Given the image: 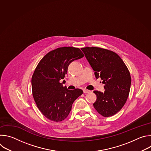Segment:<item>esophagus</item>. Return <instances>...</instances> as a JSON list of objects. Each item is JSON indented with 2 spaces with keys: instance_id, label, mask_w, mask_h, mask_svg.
Instances as JSON below:
<instances>
[{
  "instance_id": "34e87169",
  "label": "esophagus",
  "mask_w": 151,
  "mask_h": 151,
  "mask_svg": "<svg viewBox=\"0 0 151 151\" xmlns=\"http://www.w3.org/2000/svg\"><path fill=\"white\" fill-rule=\"evenodd\" d=\"M83 92L84 94H87V93H89L91 92V91L90 90H83Z\"/></svg>"
}]
</instances>
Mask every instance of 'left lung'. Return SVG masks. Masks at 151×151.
I'll list each match as a JSON object with an SVG mask.
<instances>
[{"label":"left lung","instance_id":"1","mask_svg":"<svg viewBox=\"0 0 151 151\" xmlns=\"http://www.w3.org/2000/svg\"><path fill=\"white\" fill-rule=\"evenodd\" d=\"M94 71L104 83V92L94 91L96 110L104 117L113 116L125 104L131 86V76L125 63L115 52L97 47L81 48Z\"/></svg>","mask_w":151,"mask_h":151}]
</instances>
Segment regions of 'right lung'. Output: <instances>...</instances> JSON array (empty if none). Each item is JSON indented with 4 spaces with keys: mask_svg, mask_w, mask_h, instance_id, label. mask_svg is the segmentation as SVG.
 <instances>
[{
    "mask_svg": "<svg viewBox=\"0 0 151 151\" xmlns=\"http://www.w3.org/2000/svg\"><path fill=\"white\" fill-rule=\"evenodd\" d=\"M83 57L78 48L62 47L46 54L40 61L32 78L34 100L39 111L47 118L60 122L69 115L72 104L83 91L63 87L69 64Z\"/></svg>",
    "mask_w": 151,
    "mask_h": 151,
    "instance_id": "right-lung-1",
    "label": "right lung"
}]
</instances>
